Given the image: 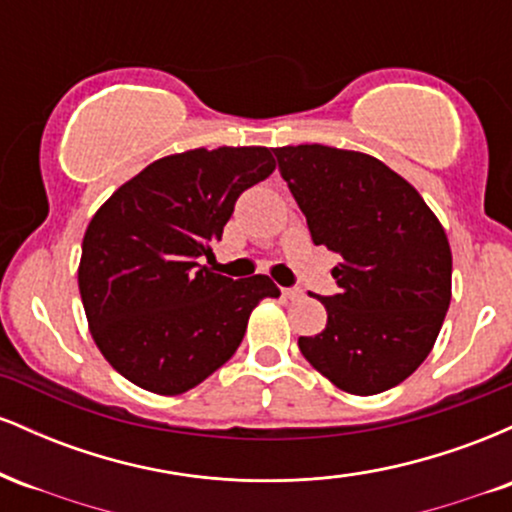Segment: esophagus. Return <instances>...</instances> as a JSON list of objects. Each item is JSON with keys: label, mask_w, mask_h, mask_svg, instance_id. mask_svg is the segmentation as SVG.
<instances>
[{"label": "esophagus", "mask_w": 512, "mask_h": 512, "mask_svg": "<svg viewBox=\"0 0 512 512\" xmlns=\"http://www.w3.org/2000/svg\"><path fill=\"white\" fill-rule=\"evenodd\" d=\"M281 293H284L289 301H298V298H303V291L298 289V286H293V289H281Z\"/></svg>", "instance_id": "34e87169"}]
</instances>
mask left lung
<instances>
[{
	"label": "left lung",
	"instance_id": "8db88e82",
	"mask_svg": "<svg viewBox=\"0 0 512 512\" xmlns=\"http://www.w3.org/2000/svg\"><path fill=\"white\" fill-rule=\"evenodd\" d=\"M315 245L339 252L325 330L301 337L305 361L349 395L407 380L436 344L452 296L445 228L402 175L361 151L274 149Z\"/></svg>",
	"mask_w": 512,
	"mask_h": 512
}]
</instances>
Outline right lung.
I'll return each mask as SVG.
<instances>
[{
  "mask_svg": "<svg viewBox=\"0 0 512 512\" xmlns=\"http://www.w3.org/2000/svg\"><path fill=\"white\" fill-rule=\"evenodd\" d=\"M267 146L190 149L149 163L101 204L81 243L79 293L88 330L122 378L182 395L243 342L250 313L279 289L233 281L211 255L240 192L274 173Z\"/></svg>",
  "mask_w": 512,
  "mask_h": 512,
  "instance_id": "1",
  "label": "right lung"
}]
</instances>
